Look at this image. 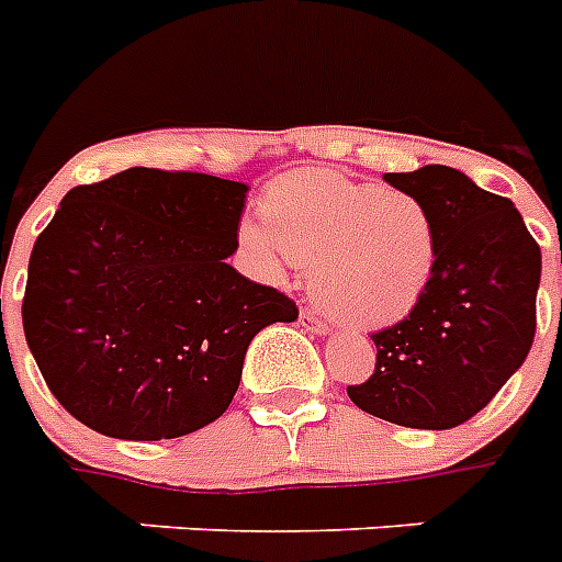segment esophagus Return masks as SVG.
<instances>
[{"instance_id": "esophagus-1", "label": "esophagus", "mask_w": 562, "mask_h": 562, "mask_svg": "<svg viewBox=\"0 0 562 562\" xmlns=\"http://www.w3.org/2000/svg\"><path fill=\"white\" fill-rule=\"evenodd\" d=\"M300 326L308 328V331H317V335H328L331 331V326L326 321H321V317H314L312 312L300 314Z\"/></svg>"}]
</instances>
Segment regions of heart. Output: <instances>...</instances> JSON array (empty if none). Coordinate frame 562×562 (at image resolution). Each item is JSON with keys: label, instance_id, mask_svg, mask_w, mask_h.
I'll return each instance as SVG.
<instances>
[{"label": "heart", "instance_id": "1", "mask_svg": "<svg viewBox=\"0 0 562 562\" xmlns=\"http://www.w3.org/2000/svg\"><path fill=\"white\" fill-rule=\"evenodd\" d=\"M262 227L239 239L266 271L280 259L308 268V291L352 326H386L413 312L430 289L439 231L407 190H381L331 170L277 178L259 204Z\"/></svg>", "mask_w": 562, "mask_h": 562}]
</instances>
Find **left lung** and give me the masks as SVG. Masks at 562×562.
I'll list each match as a JSON object with an SVG mask.
<instances>
[{
  "label": "left lung",
  "mask_w": 562,
  "mask_h": 562,
  "mask_svg": "<svg viewBox=\"0 0 562 562\" xmlns=\"http://www.w3.org/2000/svg\"><path fill=\"white\" fill-rule=\"evenodd\" d=\"M430 210L439 259L409 317L372 335L375 372L349 386L363 413L415 430H450L487 407L533 344L540 245L510 199L427 164L386 172Z\"/></svg>",
  "instance_id": "8db88e82"
}]
</instances>
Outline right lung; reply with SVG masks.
<instances>
[{
  "mask_svg": "<svg viewBox=\"0 0 562 562\" xmlns=\"http://www.w3.org/2000/svg\"><path fill=\"white\" fill-rule=\"evenodd\" d=\"M248 190L149 167L68 190L31 250L22 328L77 422L126 441L202 430L231 407L250 340L296 321L289 296L227 266Z\"/></svg>",
  "mask_w": 562,
  "mask_h": 562,
  "instance_id": "right-lung-1",
  "label": "right lung"
}]
</instances>
